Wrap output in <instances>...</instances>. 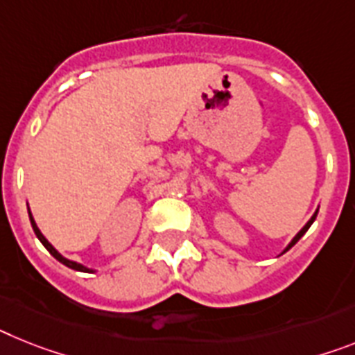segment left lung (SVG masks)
I'll list each match as a JSON object with an SVG mask.
<instances>
[{
    "label": "left lung",
    "instance_id": "left-lung-1",
    "mask_svg": "<svg viewBox=\"0 0 355 355\" xmlns=\"http://www.w3.org/2000/svg\"><path fill=\"white\" fill-rule=\"evenodd\" d=\"M318 211H320V209H315V211H314V214H312V216H311V220H309V222H306V223H305V225H303V227H302V229H300V233H297V234H296V236H294V238H293V240H291V242H288V245H287V247H285V249H284V252H287V251H288V249H291V247H293V245H294V243H296V242H297V240H300V238H302V236H303V234H305V233H306V231H309V227H311L312 223H314L315 216H318ZM284 252H282V254H284Z\"/></svg>",
    "mask_w": 355,
    "mask_h": 355
}]
</instances>
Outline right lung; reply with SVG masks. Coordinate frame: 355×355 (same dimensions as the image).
Instances as JSON below:
<instances>
[{"instance_id": "add662e5", "label": "right lung", "mask_w": 355, "mask_h": 355, "mask_svg": "<svg viewBox=\"0 0 355 355\" xmlns=\"http://www.w3.org/2000/svg\"><path fill=\"white\" fill-rule=\"evenodd\" d=\"M28 216H31V223H32V229H34L35 236L40 238V242L43 243L44 247H46V251H49L50 254H52L53 258H55V260H58V261H61V263H62V265H67V267H70V269H73V270H79V272H95V269H90V267H86V265H83V263H77V261H73V260H68V258H64V256H62L61 252H59L58 249H55V247H53L52 243H50L49 240H46V238H44V234L41 233V231H40V227H37V223H35L34 216H32V213H31V207H28Z\"/></svg>"}]
</instances>
